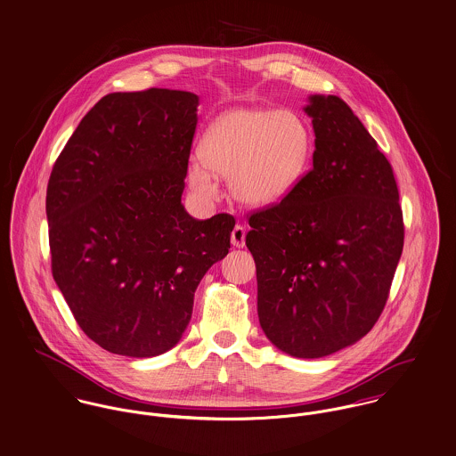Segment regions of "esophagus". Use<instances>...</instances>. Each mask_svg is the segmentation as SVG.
<instances>
[{
  "label": "esophagus",
  "mask_w": 456,
  "mask_h": 456,
  "mask_svg": "<svg viewBox=\"0 0 456 456\" xmlns=\"http://www.w3.org/2000/svg\"><path fill=\"white\" fill-rule=\"evenodd\" d=\"M245 238H247V227L243 225H236L231 232V241L236 248H243L245 247Z\"/></svg>",
  "instance_id": "esophagus-1"
}]
</instances>
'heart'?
Here are the masks:
<instances>
[{
  "instance_id": "heart-1",
  "label": "heart",
  "mask_w": 456,
  "mask_h": 456,
  "mask_svg": "<svg viewBox=\"0 0 456 456\" xmlns=\"http://www.w3.org/2000/svg\"><path fill=\"white\" fill-rule=\"evenodd\" d=\"M309 155L311 131L299 113L234 108L208 127L201 155L189 160L187 182L200 198L215 200L216 176H224L238 201L267 206L297 187Z\"/></svg>"
}]
</instances>
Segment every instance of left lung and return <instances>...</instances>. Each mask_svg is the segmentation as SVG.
Returning a JSON list of instances; mask_svg holds the SVG:
<instances>
[{"label": "left lung", "mask_w": 456, "mask_h": 456, "mask_svg": "<svg viewBox=\"0 0 456 456\" xmlns=\"http://www.w3.org/2000/svg\"><path fill=\"white\" fill-rule=\"evenodd\" d=\"M313 167L280 203L253 211L247 247L267 339L297 358L362 339L388 301L404 247L399 189L352 108L311 96Z\"/></svg>", "instance_id": "8db88e82"}]
</instances>
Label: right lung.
<instances>
[{"mask_svg":"<svg viewBox=\"0 0 456 456\" xmlns=\"http://www.w3.org/2000/svg\"><path fill=\"white\" fill-rule=\"evenodd\" d=\"M200 98L113 93L82 118L52 167V276L106 352L149 358L185 332L206 271L231 248L234 216L183 204Z\"/></svg>","mask_w":456,"mask_h":456,"instance_id":"add662e5","label":"right lung"}]
</instances>
